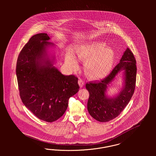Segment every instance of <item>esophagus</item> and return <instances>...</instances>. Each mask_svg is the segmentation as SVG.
Listing matches in <instances>:
<instances>
[{
  "instance_id": "esophagus-1",
  "label": "esophagus",
  "mask_w": 156,
  "mask_h": 156,
  "mask_svg": "<svg viewBox=\"0 0 156 156\" xmlns=\"http://www.w3.org/2000/svg\"><path fill=\"white\" fill-rule=\"evenodd\" d=\"M78 84L80 87H82L84 85V82L81 79H79L78 80Z\"/></svg>"
}]
</instances>
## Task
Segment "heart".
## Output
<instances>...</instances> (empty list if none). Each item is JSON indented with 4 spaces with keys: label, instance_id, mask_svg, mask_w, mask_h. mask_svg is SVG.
<instances>
[{
    "label": "heart",
    "instance_id": "heart-1",
    "mask_svg": "<svg viewBox=\"0 0 156 156\" xmlns=\"http://www.w3.org/2000/svg\"><path fill=\"white\" fill-rule=\"evenodd\" d=\"M76 58L84 61V71L92 80H101L109 74L113 67L115 52L102 42H92L80 45L75 49ZM66 61L71 68H76L78 62L74 55L68 54Z\"/></svg>",
    "mask_w": 156,
    "mask_h": 156
}]
</instances>
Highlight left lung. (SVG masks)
Here are the masks:
<instances>
[{
    "label": "left lung",
    "instance_id": "left-lung-1",
    "mask_svg": "<svg viewBox=\"0 0 156 156\" xmlns=\"http://www.w3.org/2000/svg\"><path fill=\"white\" fill-rule=\"evenodd\" d=\"M136 61L129 48L124 52L120 62L108 75L100 81L86 83L89 97L87 104L90 115L101 122H106L116 118L129 104L133 94L136 81ZM121 70L124 71V86L115 97L105 95L107 85Z\"/></svg>",
    "mask_w": 156,
    "mask_h": 156
}]
</instances>
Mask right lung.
<instances>
[{"mask_svg": "<svg viewBox=\"0 0 156 156\" xmlns=\"http://www.w3.org/2000/svg\"><path fill=\"white\" fill-rule=\"evenodd\" d=\"M46 33L31 37L20 52L16 76L20 97L37 118L52 122L67 110L68 99L80 89L78 78L62 74L48 58L47 48L53 45Z\"/></svg>", "mask_w": 156, "mask_h": 156, "instance_id": "obj_1", "label": "right lung"}]
</instances>
